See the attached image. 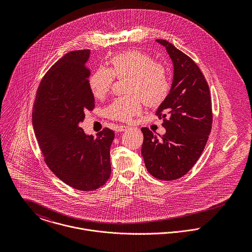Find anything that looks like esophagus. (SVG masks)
<instances>
[{"label":"esophagus","mask_w":252,"mask_h":252,"mask_svg":"<svg viewBox=\"0 0 252 252\" xmlns=\"http://www.w3.org/2000/svg\"><path fill=\"white\" fill-rule=\"evenodd\" d=\"M128 128H129V127L126 126V125H118V126H116L115 130H116L117 132H123V131H126Z\"/></svg>","instance_id":"esophagus-1"}]
</instances>
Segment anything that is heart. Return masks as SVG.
Returning a JSON list of instances; mask_svg holds the SVG:
<instances>
[{
	"mask_svg": "<svg viewBox=\"0 0 252 252\" xmlns=\"http://www.w3.org/2000/svg\"><path fill=\"white\" fill-rule=\"evenodd\" d=\"M110 69L100 68L89 78V88L96 99L107 96L114 76L128 80L124 96L115 98L107 108L108 118L123 122L141 114L144 103L147 107L161 105L169 95L171 81L168 70L162 64L140 50H129L113 56Z\"/></svg>",
	"mask_w": 252,
	"mask_h": 252,
	"instance_id": "1",
	"label": "heart"
}]
</instances>
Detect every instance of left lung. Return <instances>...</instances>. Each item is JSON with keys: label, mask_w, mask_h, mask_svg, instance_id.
I'll return each mask as SVG.
<instances>
[{"label": "left lung", "mask_w": 252, "mask_h": 252, "mask_svg": "<svg viewBox=\"0 0 252 252\" xmlns=\"http://www.w3.org/2000/svg\"><path fill=\"white\" fill-rule=\"evenodd\" d=\"M156 41L166 47L173 61L174 79L168 97L156 111L163 118L166 134L159 139L148 128H142V154L151 176L175 180L191 170L207 144L213 124L212 99L197 64L171 42Z\"/></svg>", "instance_id": "1"}]
</instances>
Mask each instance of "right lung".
Returning a JSON list of instances; mask_svg holds the SVG:
<instances>
[{"mask_svg":"<svg viewBox=\"0 0 252 252\" xmlns=\"http://www.w3.org/2000/svg\"><path fill=\"white\" fill-rule=\"evenodd\" d=\"M90 50H74L59 59L43 76L36 92L33 127L44 161L51 172L74 189L93 191L109 179L108 128L94 138L78 126L85 111L93 110L86 66Z\"/></svg>","mask_w":252,"mask_h":252,"instance_id":"right-lung-1","label":"right lung"}]
</instances>
